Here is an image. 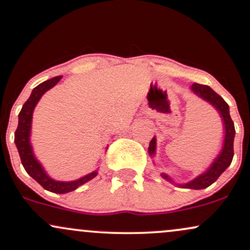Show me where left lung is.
<instances>
[{"label": "left lung", "mask_w": 250, "mask_h": 250, "mask_svg": "<svg viewBox=\"0 0 250 250\" xmlns=\"http://www.w3.org/2000/svg\"><path fill=\"white\" fill-rule=\"evenodd\" d=\"M192 92L195 94H197L198 97L204 99L206 102L211 104L212 106L218 111L221 118L223 120V126H224V142H223V147L222 151L220 152V155L216 157V159L212 162V164L210 165V167L206 172H203L202 175L197 176L192 181L188 182L186 184H177L181 188H187V189H204V188H208L211 186L216 179L220 177L221 175L226 171L227 167L230 165L232 161V157H234V137H235V127L234 123H232L230 114H229V105L224 102V99L221 95H218L214 89H211L209 86L207 85H201V83H193L191 86ZM148 153L151 156H153L156 153V137H153L152 140L150 142L148 145ZM162 177L167 181L173 183L172 179L169 176L162 173Z\"/></svg>", "instance_id": "left-lung-1"}]
</instances>
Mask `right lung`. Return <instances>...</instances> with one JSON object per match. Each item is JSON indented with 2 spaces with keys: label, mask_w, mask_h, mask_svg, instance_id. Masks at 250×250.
<instances>
[{
  "label": "right lung",
  "mask_w": 250,
  "mask_h": 250,
  "mask_svg": "<svg viewBox=\"0 0 250 250\" xmlns=\"http://www.w3.org/2000/svg\"><path fill=\"white\" fill-rule=\"evenodd\" d=\"M62 77H55L52 79L43 81L39 86L33 89L32 94L28 98V100L23 104L21 111L19 113V125L15 131V145L18 147L20 158H21L22 165H23L24 170L27 171L28 175L33 177L38 182L43 189L48 190L50 192L55 193H66L71 192L73 190L78 189L80 186L85 184L86 182L91 181L98 175V171L88 173V175L83 176L77 181L72 182H59L55 179L50 178L41 167V164L36 161L34 153H33L32 145H30V128H32V118L33 112L36 104L39 103L40 98L46 93L48 89L54 87L55 85L60 81Z\"/></svg>",
  "instance_id": "obj_1"
}]
</instances>
